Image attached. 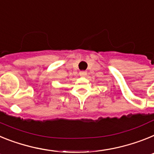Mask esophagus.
Returning a JSON list of instances; mask_svg holds the SVG:
<instances>
[{
    "mask_svg": "<svg viewBox=\"0 0 154 154\" xmlns=\"http://www.w3.org/2000/svg\"><path fill=\"white\" fill-rule=\"evenodd\" d=\"M80 75L81 76H82V77H85V76L87 75V72L86 71H84V70H83V71H80Z\"/></svg>",
    "mask_w": 154,
    "mask_h": 154,
    "instance_id": "esophagus-1",
    "label": "esophagus"
}]
</instances>
